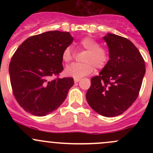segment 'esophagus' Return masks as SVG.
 <instances>
[{"instance_id":"34e87169","label":"esophagus","mask_w":153,"mask_h":153,"mask_svg":"<svg viewBox=\"0 0 153 153\" xmlns=\"http://www.w3.org/2000/svg\"><path fill=\"white\" fill-rule=\"evenodd\" d=\"M79 81H80V78H75V79H74V82L75 83H78Z\"/></svg>"}]
</instances>
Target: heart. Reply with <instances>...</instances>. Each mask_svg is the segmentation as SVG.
Returning a JSON list of instances; mask_svg holds the SVG:
<instances>
[{
  "label": "heart",
  "instance_id": "heart-1",
  "mask_svg": "<svg viewBox=\"0 0 153 153\" xmlns=\"http://www.w3.org/2000/svg\"><path fill=\"white\" fill-rule=\"evenodd\" d=\"M83 50L86 51L83 57L82 64H72L65 70L66 75L74 78H81L92 73L94 67L102 69L106 67L109 60V52L106 48L91 37H84L78 43ZM73 51L70 47H66L62 52V60L69 64L73 59Z\"/></svg>",
  "mask_w": 153,
  "mask_h": 153
}]
</instances>
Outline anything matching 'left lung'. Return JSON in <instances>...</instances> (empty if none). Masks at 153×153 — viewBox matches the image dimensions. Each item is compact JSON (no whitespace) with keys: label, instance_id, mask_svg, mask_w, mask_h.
<instances>
[{"label":"left lung","instance_id":"1","mask_svg":"<svg viewBox=\"0 0 153 153\" xmlns=\"http://www.w3.org/2000/svg\"><path fill=\"white\" fill-rule=\"evenodd\" d=\"M104 40L110 59L99 75L92 78L86 98L98 114L114 117L137 99L146 69L142 55L127 38L108 33Z\"/></svg>","mask_w":153,"mask_h":153}]
</instances>
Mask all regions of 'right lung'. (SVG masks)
I'll list each match as a JSON object with an SVG mask.
<instances>
[{
    "instance_id": "add662e5",
    "label": "right lung",
    "mask_w": 153,
    "mask_h": 153,
    "mask_svg": "<svg viewBox=\"0 0 153 153\" xmlns=\"http://www.w3.org/2000/svg\"><path fill=\"white\" fill-rule=\"evenodd\" d=\"M72 41L69 32L49 31L29 37L13 54L9 67L11 86L26 112L44 116L67 98L74 80L58 76L64 70L63 51Z\"/></svg>"
}]
</instances>
